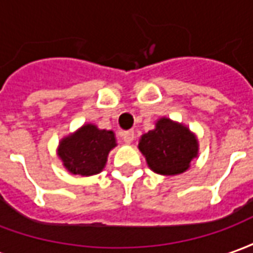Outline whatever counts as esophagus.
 <instances>
[{
	"mask_svg": "<svg viewBox=\"0 0 253 253\" xmlns=\"http://www.w3.org/2000/svg\"><path fill=\"white\" fill-rule=\"evenodd\" d=\"M122 138L126 143H131L132 139H134V131L132 130H128V131L122 132Z\"/></svg>",
	"mask_w": 253,
	"mask_h": 253,
	"instance_id": "1",
	"label": "esophagus"
}]
</instances>
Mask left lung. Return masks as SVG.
Returning <instances> with one entry per match:
<instances>
[{"mask_svg": "<svg viewBox=\"0 0 253 253\" xmlns=\"http://www.w3.org/2000/svg\"><path fill=\"white\" fill-rule=\"evenodd\" d=\"M138 149L153 172L173 176L190 168L199 154V142L186 125L163 116L153 130L141 135Z\"/></svg>", "mask_w": 253, "mask_h": 253, "instance_id": "8db88e82", "label": "left lung"}]
</instances>
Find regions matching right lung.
Wrapping results in <instances>:
<instances>
[{
    "label": "right lung",
    "mask_w": 253,
    "mask_h": 253,
    "mask_svg": "<svg viewBox=\"0 0 253 253\" xmlns=\"http://www.w3.org/2000/svg\"><path fill=\"white\" fill-rule=\"evenodd\" d=\"M115 146L112 130H101L93 123H85L59 141L57 154L72 175L92 176L104 169L108 154Z\"/></svg>",
    "instance_id": "right-lung-1"
}]
</instances>
